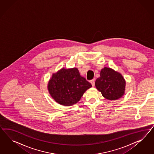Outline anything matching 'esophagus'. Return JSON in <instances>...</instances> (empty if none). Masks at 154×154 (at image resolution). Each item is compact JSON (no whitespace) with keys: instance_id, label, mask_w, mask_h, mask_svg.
I'll return each mask as SVG.
<instances>
[{"instance_id":"34e87169","label":"esophagus","mask_w":154,"mask_h":154,"mask_svg":"<svg viewBox=\"0 0 154 154\" xmlns=\"http://www.w3.org/2000/svg\"><path fill=\"white\" fill-rule=\"evenodd\" d=\"M90 83L91 84L92 86H94L95 85V79H91V80L90 81Z\"/></svg>"}]
</instances>
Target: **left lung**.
I'll list each match as a JSON object with an SVG mask.
<instances>
[{
    "label": "left lung",
    "mask_w": 154,
    "mask_h": 154,
    "mask_svg": "<svg viewBox=\"0 0 154 154\" xmlns=\"http://www.w3.org/2000/svg\"><path fill=\"white\" fill-rule=\"evenodd\" d=\"M95 85L103 97L114 100L124 95L126 82L120 73L104 67L100 71V77L95 81Z\"/></svg>",
    "instance_id": "8db88e82"
}]
</instances>
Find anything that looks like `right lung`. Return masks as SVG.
Masks as SVG:
<instances>
[{"label": "right lung", "instance_id": "1", "mask_svg": "<svg viewBox=\"0 0 154 154\" xmlns=\"http://www.w3.org/2000/svg\"><path fill=\"white\" fill-rule=\"evenodd\" d=\"M91 86V84L80 75L77 68H62L52 75L47 88L56 102L70 106L78 102Z\"/></svg>", "mask_w": 154, "mask_h": 154}]
</instances>
